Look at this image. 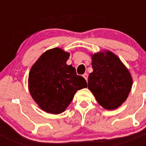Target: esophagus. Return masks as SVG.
Returning a JSON list of instances; mask_svg holds the SVG:
<instances>
[{
	"mask_svg": "<svg viewBox=\"0 0 146 146\" xmlns=\"http://www.w3.org/2000/svg\"><path fill=\"white\" fill-rule=\"evenodd\" d=\"M82 77H84L85 80H86V81L88 80V74H87V73H85V74H83V75H82Z\"/></svg>",
	"mask_w": 146,
	"mask_h": 146,
	"instance_id": "34e87169",
	"label": "esophagus"
}]
</instances>
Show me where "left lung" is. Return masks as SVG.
<instances>
[{"label":"left lung","instance_id":"obj_1","mask_svg":"<svg viewBox=\"0 0 146 146\" xmlns=\"http://www.w3.org/2000/svg\"><path fill=\"white\" fill-rule=\"evenodd\" d=\"M91 56L93 72L89 74L88 88L103 108L117 109L126 101L132 87L129 71L110 50L91 54Z\"/></svg>","mask_w":146,"mask_h":146}]
</instances>
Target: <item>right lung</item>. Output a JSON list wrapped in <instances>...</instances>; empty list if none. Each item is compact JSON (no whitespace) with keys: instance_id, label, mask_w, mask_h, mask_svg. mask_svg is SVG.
Returning a JSON list of instances; mask_svg holds the SVG:
<instances>
[{"instance_id":"1","label":"right lung","mask_w":146,"mask_h":146,"mask_svg":"<svg viewBox=\"0 0 146 146\" xmlns=\"http://www.w3.org/2000/svg\"><path fill=\"white\" fill-rule=\"evenodd\" d=\"M69 52L59 47L45 51L32 66L28 90L43 111L51 114L64 112L78 90L87 87L86 80L67 65Z\"/></svg>"}]
</instances>
